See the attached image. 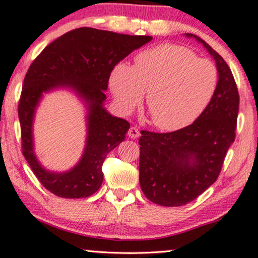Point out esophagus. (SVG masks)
<instances>
[{"mask_svg": "<svg viewBox=\"0 0 258 258\" xmlns=\"http://www.w3.org/2000/svg\"><path fill=\"white\" fill-rule=\"evenodd\" d=\"M127 135H128L130 138H133V139L138 138V137L140 136V132H139L138 127H136V126L130 127V130H128V132H127Z\"/></svg>", "mask_w": 258, "mask_h": 258, "instance_id": "34e87169", "label": "esophagus"}]
</instances>
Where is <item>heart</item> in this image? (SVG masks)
<instances>
[{
	"mask_svg": "<svg viewBox=\"0 0 258 258\" xmlns=\"http://www.w3.org/2000/svg\"><path fill=\"white\" fill-rule=\"evenodd\" d=\"M219 83L217 67L194 51L163 44L139 52L135 65L119 63L110 73L109 86L116 103L131 112L146 93L151 120L163 131L191 125L213 100Z\"/></svg>",
	"mask_w": 258,
	"mask_h": 258,
	"instance_id": "1",
	"label": "heart"
}]
</instances>
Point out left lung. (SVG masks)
I'll return each mask as SVG.
<instances>
[{
  "instance_id": "1",
  "label": "left lung",
  "mask_w": 258,
  "mask_h": 258,
  "mask_svg": "<svg viewBox=\"0 0 258 258\" xmlns=\"http://www.w3.org/2000/svg\"><path fill=\"white\" fill-rule=\"evenodd\" d=\"M217 63L219 83L213 100L198 120L168 133L140 131L139 182L145 197L167 207L183 206L217 181L236 138L239 94L229 65L206 41Z\"/></svg>"
}]
</instances>
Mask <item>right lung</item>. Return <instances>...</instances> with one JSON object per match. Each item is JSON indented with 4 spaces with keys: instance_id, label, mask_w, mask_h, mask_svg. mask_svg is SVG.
Masks as SVG:
<instances>
[{
    "instance_id": "right-lung-1",
    "label": "right lung",
    "mask_w": 258,
    "mask_h": 258,
    "mask_svg": "<svg viewBox=\"0 0 258 258\" xmlns=\"http://www.w3.org/2000/svg\"><path fill=\"white\" fill-rule=\"evenodd\" d=\"M150 35H128L81 27L48 44L29 65L24 80L18 114L21 127L22 155L39 182L59 198L93 195L103 181L106 156L125 139L130 123L106 112L103 102L110 73L133 50L151 40ZM70 86L87 101L88 138L84 157L70 172L45 171L33 152L31 122L34 109L44 91Z\"/></svg>"
}]
</instances>
